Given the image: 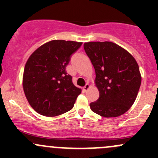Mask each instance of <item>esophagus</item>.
Here are the masks:
<instances>
[{
  "instance_id": "34e87169",
  "label": "esophagus",
  "mask_w": 158,
  "mask_h": 158,
  "mask_svg": "<svg viewBox=\"0 0 158 158\" xmlns=\"http://www.w3.org/2000/svg\"><path fill=\"white\" fill-rule=\"evenodd\" d=\"M90 88V85H89V84H88V83H86L85 84V86L83 87V90L85 91V92H86L87 90H88V89Z\"/></svg>"
}]
</instances>
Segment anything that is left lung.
<instances>
[{
	"label": "left lung",
	"instance_id": "obj_1",
	"mask_svg": "<svg viewBox=\"0 0 158 158\" xmlns=\"http://www.w3.org/2000/svg\"><path fill=\"white\" fill-rule=\"evenodd\" d=\"M95 75L99 98L90 103L93 112L106 118L118 117L135 102L141 83L136 60L125 49L111 42L84 44Z\"/></svg>",
	"mask_w": 158,
	"mask_h": 158
}]
</instances>
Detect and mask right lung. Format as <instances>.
Segmentation results:
<instances>
[{"label": "right lung", "mask_w": 158, "mask_h": 158, "mask_svg": "<svg viewBox=\"0 0 158 158\" xmlns=\"http://www.w3.org/2000/svg\"><path fill=\"white\" fill-rule=\"evenodd\" d=\"M82 44L61 40L49 41L28 59L23 71V91L37 113L52 117L73 108L81 89L75 86L66 68Z\"/></svg>", "instance_id": "obj_1"}]
</instances>
